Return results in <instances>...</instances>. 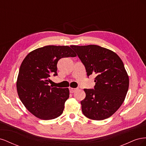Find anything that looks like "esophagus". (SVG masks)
<instances>
[{
	"label": "esophagus",
	"instance_id": "1",
	"mask_svg": "<svg viewBox=\"0 0 146 146\" xmlns=\"http://www.w3.org/2000/svg\"><path fill=\"white\" fill-rule=\"evenodd\" d=\"M76 90H77L76 88H71V87L69 88V91H70V93H73V92H74Z\"/></svg>",
	"mask_w": 146,
	"mask_h": 146
}]
</instances>
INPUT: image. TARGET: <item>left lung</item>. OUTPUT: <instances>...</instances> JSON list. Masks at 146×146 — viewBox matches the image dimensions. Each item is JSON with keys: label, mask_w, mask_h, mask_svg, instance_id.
<instances>
[{"label": "left lung", "mask_w": 146, "mask_h": 146, "mask_svg": "<svg viewBox=\"0 0 146 146\" xmlns=\"http://www.w3.org/2000/svg\"><path fill=\"white\" fill-rule=\"evenodd\" d=\"M85 65L87 76L96 75L94 89H84L81 101L84 115L92 120L111 116L125 100L129 78L124 65L115 52L97 45L70 46Z\"/></svg>", "instance_id": "1"}]
</instances>
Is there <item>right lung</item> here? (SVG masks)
Wrapping results in <instances>:
<instances>
[{
	"label": "right lung",
	"instance_id": "add662e5",
	"mask_svg": "<svg viewBox=\"0 0 146 146\" xmlns=\"http://www.w3.org/2000/svg\"><path fill=\"white\" fill-rule=\"evenodd\" d=\"M76 56L69 46H46L25 56L20 66L16 88L20 100L35 116L50 120L63 113L69 90L51 87L50 77L57 75L56 64L60 58Z\"/></svg>",
	"mask_w": 146,
	"mask_h": 146
}]
</instances>
